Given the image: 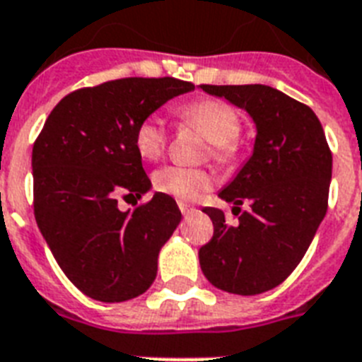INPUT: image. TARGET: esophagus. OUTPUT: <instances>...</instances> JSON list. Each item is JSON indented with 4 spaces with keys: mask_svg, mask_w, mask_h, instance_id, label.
<instances>
[{
    "mask_svg": "<svg viewBox=\"0 0 362 362\" xmlns=\"http://www.w3.org/2000/svg\"><path fill=\"white\" fill-rule=\"evenodd\" d=\"M178 206H180V211H182V216H184V217H187L189 214H193V211H195V208L189 206V204H184V202H180Z\"/></svg>",
    "mask_w": 362,
    "mask_h": 362,
    "instance_id": "esophagus-1",
    "label": "esophagus"
}]
</instances>
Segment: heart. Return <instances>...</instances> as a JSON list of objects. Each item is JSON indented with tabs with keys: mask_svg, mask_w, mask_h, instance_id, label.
Returning a JSON list of instances; mask_svg holds the SVG:
<instances>
[{
	"mask_svg": "<svg viewBox=\"0 0 362 362\" xmlns=\"http://www.w3.org/2000/svg\"><path fill=\"white\" fill-rule=\"evenodd\" d=\"M182 126L199 132L210 143V154L219 163H228L240 152L238 135L242 117L230 104L217 98H202L184 105L178 111ZM167 132L158 117H146L137 124L134 145L143 160H158L165 151ZM154 189L178 201H195L214 186V175L208 169L193 167H161L152 176Z\"/></svg>",
	"mask_w": 362,
	"mask_h": 362,
	"instance_id": "heart-1",
	"label": "heart"
}]
</instances>
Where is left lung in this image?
I'll return each mask as SVG.
<instances>
[{
	"mask_svg": "<svg viewBox=\"0 0 362 362\" xmlns=\"http://www.w3.org/2000/svg\"><path fill=\"white\" fill-rule=\"evenodd\" d=\"M257 124L255 151L219 197L234 202L236 225L204 208L214 236L199 249L204 277L219 290L255 296L279 286L305 257L325 217L333 154L308 105L267 85H201ZM247 200L252 210L239 208ZM243 212L242 214L239 211Z\"/></svg>",
	"mask_w": 362,
	"mask_h": 362,
	"instance_id": "obj_1",
	"label": "left lung"
}]
</instances>
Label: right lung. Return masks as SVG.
Returning <instances> with one entry per match:
<instances>
[{
	"label": "right lung",
	"mask_w": 362,
	"mask_h": 362,
	"mask_svg": "<svg viewBox=\"0 0 362 362\" xmlns=\"http://www.w3.org/2000/svg\"><path fill=\"white\" fill-rule=\"evenodd\" d=\"M195 85L176 78H122L64 96L33 145V210L59 267L85 296L119 303L146 292L158 255L182 219L173 197L156 193L134 211L118 197L151 189L134 145L135 128Z\"/></svg>",
	"instance_id": "obj_1"
}]
</instances>
